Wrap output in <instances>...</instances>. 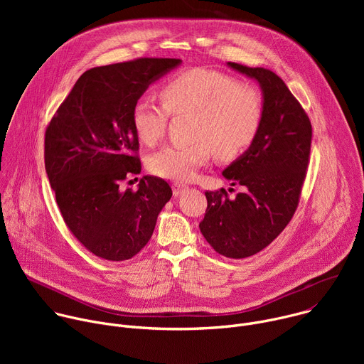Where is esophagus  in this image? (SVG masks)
Masks as SVG:
<instances>
[{
  "label": "esophagus",
  "mask_w": 364,
  "mask_h": 364,
  "mask_svg": "<svg viewBox=\"0 0 364 364\" xmlns=\"http://www.w3.org/2000/svg\"><path fill=\"white\" fill-rule=\"evenodd\" d=\"M186 188H187V186L180 184V183H174V184H173V194L177 197V196H180Z\"/></svg>",
  "instance_id": "1"
}]
</instances>
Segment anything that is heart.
I'll return each mask as SVG.
<instances>
[{
    "instance_id": "1",
    "label": "heart",
    "mask_w": 364,
    "mask_h": 364,
    "mask_svg": "<svg viewBox=\"0 0 364 364\" xmlns=\"http://www.w3.org/2000/svg\"><path fill=\"white\" fill-rule=\"evenodd\" d=\"M163 105L139 99L132 108V125L145 145L157 144L170 115H190L186 145H166L149 159L151 173L186 181L209 160L210 148L218 159L236 157L255 139L264 117L262 95L255 86L207 68L183 70L160 87Z\"/></svg>"
}]
</instances>
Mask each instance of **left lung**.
<instances>
[{"label": "left lung", "instance_id": "obj_1", "mask_svg": "<svg viewBox=\"0 0 364 364\" xmlns=\"http://www.w3.org/2000/svg\"><path fill=\"white\" fill-rule=\"evenodd\" d=\"M228 65L261 85L264 117L249 149L223 171L232 186H243L245 191L235 198L225 188L205 191L207 209L198 228L218 253L243 259L265 249L291 222L309 164L313 128L277 73Z\"/></svg>", "mask_w": 364, "mask_h": 364}]
</instances>
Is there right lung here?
<instances>
[{"mask_svg":"<svg viewBox=\"0 0 364 364\" xmlns=\"http://www.w3.org/2000/svg\"><path fill=\"white\" fill-rule=\"evenodd\" d=\"M180 63L141 58L89 69L46 128L44 167L62 218L97 257L135 256L173 196L166 180L152 176L142 177L138 190L121 186L141 173L132 108L154 80Z\"/></svg>","mask_w":364,"mask_h":364,"instance_id":"1","label":"right lung"}]
</instances>
